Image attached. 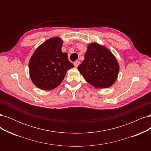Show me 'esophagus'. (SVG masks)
Masks as SVG:
<instances>
[{
  "instance_id": "obj_1",
  "label": "esophagus",
  "mask_w": 151,
  "mask_h": 151,
  "mask_svg": "<svg viewBox=\"0 0 151 151\" xmlns=\"http://www.w3.org/2000/svg\"><path fill=\"white\" fill-rule=\"evenodd\" d=\"M79 63H80V62L79 61H76L75 62H74V66H75V67H78V65H79Z\"/></svg>"
}]
</instances>
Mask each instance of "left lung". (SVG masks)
I'll list each match as a JSON object with an SVG mask.
<instances>
[{
  "instance_id": "1",
  "label": "left lung",
  "mask_w": 151,
  "mask_h": 151,
  "mask_svg": "<svg viewBox=\"0 0 151 151\" xmlns=\"http://www.w3.org/2000/svg\"><path fill=\"white\" fill-rule=\"evenodd\" d=\"M77 69L88 83L96 88H107L116 81L119 65L108 49L96 43L88 45L84 60Z\"/></svg>"
}]
</instances>
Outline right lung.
<instances>
[{"mask_svg": "<svg viewBox=\"0 0 151 151\" xmlns=\"http://www.w3.org/2000/svg\"><path fill=\"white\" fill-rule=\"evenodd\" d=\"M63 41L50 38L39 46L29 62L31 81L38 88L49 91L56 88L64 79L67 71L74 65L61 50Z\"/></svg>", "mask_w": 151, "mask_h": 151, "instance_id": "right-lung-1", "label": "right lung"}]
</instances>
